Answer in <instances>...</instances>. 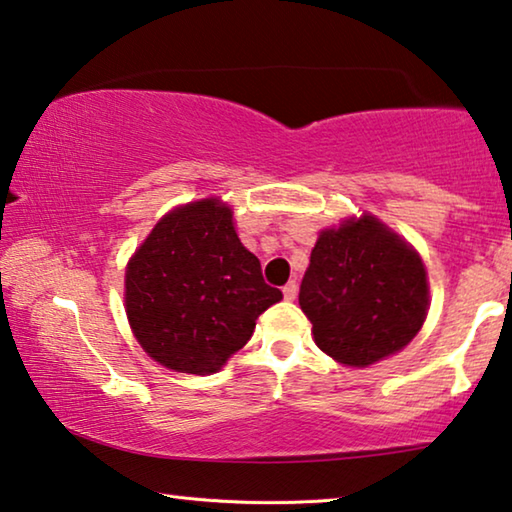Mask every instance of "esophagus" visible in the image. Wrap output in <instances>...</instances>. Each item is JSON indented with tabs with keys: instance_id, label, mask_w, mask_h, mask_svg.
<instances>
[{
	"instance_id": "esophagus-1",
	"label": "esophagus",
	"mask_w": 512,
	"mask_h": 512,
	"mask_svg": "<svg viewBox=\"0 0 512 512\" xmlns=\"http://www.w3.org/2000/svg\"><path fill=\"white\" fill-rule=\"evenodd\" d=\"M296 292H299V285L296 282H287L285 287H282V296H285V301H294L296 299Z\"/></svg>"
}]
</instances>
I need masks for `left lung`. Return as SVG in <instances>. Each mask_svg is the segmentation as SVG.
<instances>
[{"label": "left lung", "mask_w": 512, "mask_h": 512, "mask_svg": "<svg viewBox=\"0 0 512 512\" xmlns=\"http://www.w3.org/2000/svg\"><path fill=\"white\" fill-rule=\"evenodd\" d=\"M299 303L324 354L365 368L400 352L421 331L427 315L425 266L377 218L347 220L319 234Z\"/></svg>", "instance_id": "obj_1"}]
</instances>
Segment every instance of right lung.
Listing matches in <instances>:
<instances>
[{"instance_id":"add662e5","label":"right lung","mask_w":512,"mask_h":512,"mask_svg":"<svg viewBox=\"0 0 512 512\" xmlns=\"http://www.w3.org/2000/svg\"><path fill=\"white\" fill-rule=\"evenodd\" d=\"M282 299L243 248L232 209L186 204L151 230L126 271V315L144 352L165 368L211 375Z\"/></svg>"}]
</instances>
